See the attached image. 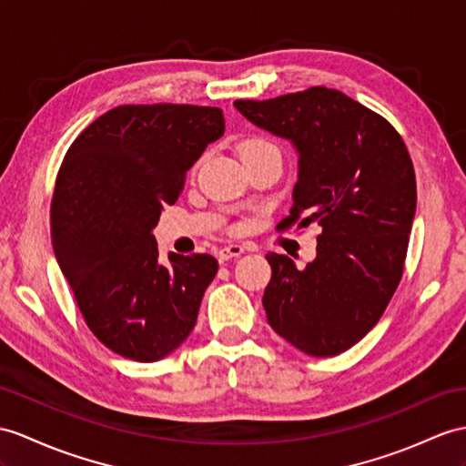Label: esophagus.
<instances>
[{
    "instance_id": "obj_1",
    "label": "esophagus",
    "mask_w": 466,
    "mask_h": 466,
    "mask_svg": "<svg viewBox=\"0 0 466 466\" xmlns=\"http://www.w3.org/2000/svg\"><path fill=\"white\" fill-rule=\"evenodd\" d=\"M243 251H245V248H243L241 245L233 243V245L221 247L219 251H218V257H219V260H229V258H233V257H239V255H243Z\"/></svg>"
}]
</instances>
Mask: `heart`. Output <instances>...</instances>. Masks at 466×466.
<instances>
[{
    "instance_id": "heart-1",
    "label": "heart",
    "mask_w": 466,
    "mask_h": 466,
    "mask_svg": "<svg viewBox=\"0 0 466 466\" xmlns=\"http://www.w3.org/2000/svg\"><path fill=\"white\" fill-rule=\"evenodd\" d=\"M265 152H279V150H277L275 144L268 142L267 138H260V136H251V138H245V140L239 144V154H241V157L265 154Z\"/></svg>"
}]
</instances>
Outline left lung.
<instances>
[{"instance_id":"left-lung-1","label":"left lung","mask_w":466,"mask_h":466,"mask_svg":"<svg viewBox=\"0 0 466 466\" xmlns=\"http://www.w3.org/2000/svg\"><path fill=\"white\" fill-rule=\"evenodd\" d=\"M235 106L299 150L290 215L277 229L322 227L316 258L302 270L267 255V320L304 354H342L378 324L401 280L417 206L411 156L388 120L336 88Z\"/></svg>"}]
</instances>
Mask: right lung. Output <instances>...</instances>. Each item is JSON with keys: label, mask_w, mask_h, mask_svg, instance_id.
Masks as SVG:
<instances>
[{"label": "right lung", "mask_w": 466, "mask_h": 466, "mask_svg": "<svg viewBox=\"0 0 466 466\" xmlns=\"http://www.w3.org/2000/svg\"><path fill=\"white\" fill-rule=\"evenodd\" d=\"M223 132L218 106L122 105L65 154L51 199L53 248L90 332L122 358L162 360L194 330L218 258L169 253L164 265L152 229Z\"/></svg>", "instance_id": "add662e5"}]
</instances>
